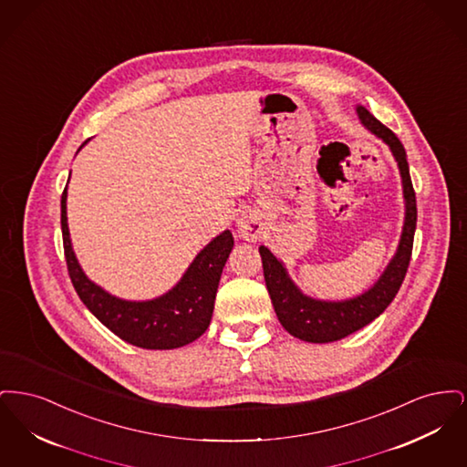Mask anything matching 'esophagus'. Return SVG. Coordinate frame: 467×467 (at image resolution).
I'll return each mask as SVG.
<instances>
[{
  "label": "esophagus",
  "instance_id": "obj_1",
  "mask_svg": "<svg viewBox=\"0 0 467 467\" xmlns=\"http://www.w3.org/2000/svg\"><path fill=\"white\" fill-rule=\"evenodd\" d=\"M238 227H240L242 238L248 240V242H255L261 234V223H257V219L252 217V215H244L238 221Z\"/></svg>",
  "mask_w": 467,
  "mask_h": 467
}]
</instances>
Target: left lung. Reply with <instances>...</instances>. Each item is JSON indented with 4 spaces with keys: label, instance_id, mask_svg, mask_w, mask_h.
<instances>
[{
    "label": "left lung",
    "instance_id": "1",
    "mask_svg": "<svg viewBox=\"0 0 467 467\" xmlns=\"http://www.w3.org/2000/svg\"><path fill=\"white\" fill-rule=\"evenodd\" d=\"M357 113L362 124L390 147L400 164L406 200V219L398 254L375 284V287L358 297L341 303L315 301L303 296L290 282L284 265L267 250L266 246H259L267 292L280 324L292 336L310 343L337 341L373 322L396 297L411 259L413 236L417 227V198L410 177V166L406 161L404 147L400 138L387 126H383L377 117H373L364 107H358Z\"/></svg>",
    "mask_w": 467,
    "mask_h": 467
}]
</instances>
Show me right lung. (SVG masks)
<instances>
[{
	"instance_id": "1",
	"label": "right lung",
	"mask_w": 467,
	"mask_h": 467,
	"mask_svg": "<svg viewBox=\"0 0 467 467\" xmlns=\"http://www.w3.org/2000/svg\"><path fill=\"white\" fill-rule=\"evenodd\" d=\"M61 229L73 287L90 313L115 336L140 348L171 350L192 343L208 329L223 265L234 244L231 231H223L201 250L173 290L154 301L131 303L94 285L78 266L67 233V189L61 196Z\"/></svg>"
}]
</instances>
